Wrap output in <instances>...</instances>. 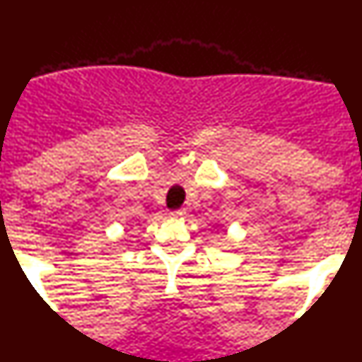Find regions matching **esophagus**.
Masks as SVG:
<instances>
[{
    "mask_svg": "<svg viewBox=\"0 0 362 362\" xmlns=\"http://www.w3.org/2000/svg\"><path fill=\"white\" fill-rule=\"evenodd\" d=\"M184 214H185L184 209H177V210H172L168 215H170V217H180V215H184Z\"/></svg>",
    "mask_w": 362,
    "mask_h": 362,
    "instance_id": "1",
    "label": "esophagus"
}]
</instances>
